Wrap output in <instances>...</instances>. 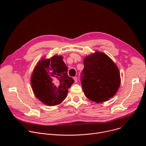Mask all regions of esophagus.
Wrapping results in <instances>:
<instances>
[{
  "mask_svg": "<svg viewBox=\"0 0 146 146\" xmlns=\"http://www.w3.org/2000/svg\"><path fill=\"white\" fill-rule=\"evenodd\" d=\"M73 78H74V82H75V83H76L77 81H78V78L76 77V76H75V77H74Z\"/></svg>",
  "mask_w": 146,
  "mask_h": 146,
  "instance_id": "obj_1",
  "label": "esophagus"
}]
</instances>
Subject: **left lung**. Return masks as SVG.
<instances>
[{"mask_svg":"<svg viewBox=\"0 0 146 146\" xmlns=\"http://www.w3.org/2000/svg\"><path fill=\"white\" fill-rule=\"evenodd\" d=\"M81 74L85 95L96 103L113 97L120 85V75L116 65L108 56L99 51L86 57Z\"/></svg>","mask_w":146,"mask_h":146,"instance_id":"obj_1","label":"left lung"}]
</instances>
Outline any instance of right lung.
Wrapping results in <instances>:
<instances>
[{"label":"right lung","mask_w":146,"mask_h":146,"mask_svg":"<svg viewBox=\"0 0 146 146\" xmlns=\"http://www.w3.org/2000/svg\"><path fill=\"white\" fill-rule=\"evenodd\" d=\"M62 58V56L55 55L49 59H41L31 77L35 96L48 106L61 104L74 82L73 78L67 75L68 68Z\"/></svg>","instance_id":"obj_1"}]
</instances>
